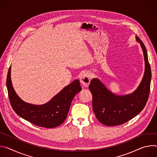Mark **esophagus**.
I'll use <instances>...</instances> for the list:
<instances>
[{"instance_id":"1","label":"esophagus","mask_w":157,"mask_h":157,"mask_svg":"<svg viewBox=\"0 0 157 157\" xmlns=\"http://www.w3.org/2000/svg\"><path fill=\"white\" fill-rule=\"evenodd\" d=\"M80 82L82 84V85L85 86V87H88L90 82V78L89 74L87 73L83 74L80 78Z\"/></svg>"}]
</instances>
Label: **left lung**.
<instances>
[{"instance_id":"left-lung-1","label":"left lung","mask_w":157,"mask_h":157,"mask_svg":"<svg viewBox=\"0 0 157 157\" xmlns=\"http://www.w3.org/2000/svg\"><path fill=\"white\" fill-rule=\"evenodd\" d=\"M136 40L143 50L145 67L143 79L133 93L125 95H115L97 78H93L89 86L93 97L94 112L100 122L105 125L125 124L142 112L147 102L151 78V68L144 43L137 37Z\"/></svg>"}]
</instances>
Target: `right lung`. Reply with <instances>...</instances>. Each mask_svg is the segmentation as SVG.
<instances>
[{"label": "right lung", "mask_w": 157, "mask_h": 157, "mask_svg": "<svg viewBox=\"0 0 157 157\" xmlns=\"http://www.w3.org/2000/svg\"><path fill=\"white\" fill-rule=\"evenodd\" d=\"M11 65L7 77V88L11 106L22 118L37 126L52 128L60 125L67 118L75 95L82 90L78 80L66 86L49 101L43 105H33L23 101L15 93L11 81Z\"/></svg>", "instance_id": "obj_1"}]
</instances>
